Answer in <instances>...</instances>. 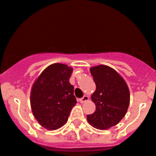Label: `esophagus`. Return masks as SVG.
I'll use <instances>...</instances> for the list:
<instances>
[{"label":"esophagus","mask_w":156,"mask_h":156,"mask_svg":"<svg viewBox=\"0 0 156 156\" xmlns=\"http://www.w3.org/2000/svg\"><path fill=\"white\" fill-rule=\"evenodd\" d=\"M88 100H89V97H88L87 96H83L81 99H79V101H80V102L83 103V102H85V101H88Z\"/></svg>","instance_id":"esophagus-1"}]
</instances>
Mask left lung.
<instances>
[{
    "mask_svg": "<svg viewBox=\"0 0 156 156\" xmlns=\"http://www.w3.org/2000/svg\"><path fill=\"white\" fill-rule=\"evenodd\" d=\"M96 83L91 99L96 111L87 116L95 128L108 129L116 126L126 115L130 101V93L126 81L114 69L105 65L90 68Z\"/></svg>",
    "mask_w": 156,
    "mask_h": 156,
    "instance_id": "1",
    "label": "left lung"
}]
</instances>
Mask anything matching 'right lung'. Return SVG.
<instances>
[{
  "instance_id": "1",
  "label": "right lung",
  "mask_w": 156,
  "mask_h": 156,
  "mask_svg": "<svg viewBox=\"0 0 156 156\" xmlns=\"http://www.w3.org/2000/svg\"><path fill=\"white\" fill-rule=\"evenodd\" d=\"M73 69L61 63L47 67L32 87L30 105L33 114L41 126L55 130L68 120L77 103L74 87L69 83Z\"/></svg>"
}]
</instances>
